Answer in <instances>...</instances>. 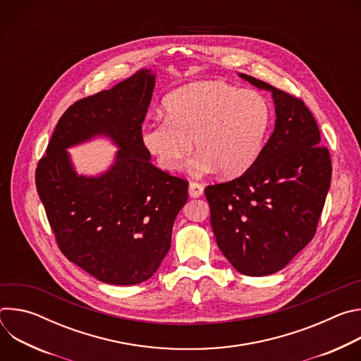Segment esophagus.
<instances>
[{
    "mask_svg": "<svg viewBox=\"0 0 361 361\" xmlns=\"http://www.w3.org/2000/svg\"><path fill=\"white\" fill-rule=\"evenodd\" d=\"M202 192H204V187H202L201 184H198V183H195V181H191V183H190V185H188V194H190V197L198 198V197L202 195Z\"/></svg>",
    "mask_w": 361,
    "mask_h": 361,
    "instance_id": "esophagus-1",
    "label": "esophagus"
}]
</instances>
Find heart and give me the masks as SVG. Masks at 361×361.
<instances>
[{
	"label": "heart",
	"instance_id": "heart-1",
	"mask_svg": "<svg viewBox=\"0 0 361 361\" xmlns=\"http://www.w3.org/2000/svg\"><path fill=\"white\" fill-rule=\"evenodd\" d=\"M271 126L269 101L259 92L221 81L177 88L164 99V118L144 124L141 141L157 164L176 171L192 149L195 176L217 170L237 177L259 160Z\"/></svg>",
	"mask_w": 361,
	"mask_h": 361
}]
</instances>
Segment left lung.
Listing matches in <instances>:
<instances>
[{"mask_svg":"<svg viewBox=\"0 0 361 361\" xmlns=\"http://www.w3.org/2000/svg\"><path fill=\"white\" fill-rule=\"evenodd\" d=\"M240 77L271 91L276 127L250 170L204 192L221 252L241 274L259 277L286 267L313 240L331 160L302 99L251 75Z\"/></svg>","mask_w":361,"mask_h":361,"instance_id":"8db88e82","label":"left lung"}]
</instances>
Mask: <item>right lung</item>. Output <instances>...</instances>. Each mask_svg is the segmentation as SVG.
I'll return each instance as SVG.
<instances>
[{
  "instance_id": "obj_1",
  "label": "right lung",
  "mask_w": 361,
  "mask_h": 361,
  "mask_svg": "<svg viewBox=\"0 0 361 361\" xmlns=\"http://www.w3.org/2000/svg\"><path fill=\"white\" fill-rule=\"evenodd\" d=\"M154 84V74L140 70L111 90L75 101L59 120L35 171L61 252L107 284H138L157 271L188 197V181L152 166L141 141ZM95 135L121 147L116 161L98 178L77 176L65 149Z\"/></svg>"
}]
</instances>
